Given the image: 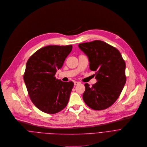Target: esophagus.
Segmentation results:
<instances>
[{
    "instance_id": "esophagus-1",
    "label": "esophagus",
    "mask_w": 147,
    "mask_h": 147,
    "mask_svg": "<svg viewBox=\"0 0 147 147\" xmlns=\"http://www.w3.org/2000/svg\"><path fill=\"white\" fill-rule=\"evenodd\" d=\"M80 84V82H74V85H75V86L78 85V84Z\"/></svg>"
}]
</instances>
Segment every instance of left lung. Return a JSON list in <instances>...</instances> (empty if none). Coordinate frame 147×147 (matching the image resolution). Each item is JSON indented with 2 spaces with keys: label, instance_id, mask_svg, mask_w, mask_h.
<instances>
[{
  "label": "left lung",
  "instance_id": "8db88e82",
  "mask_svg": "<svg viewBox=\"0 0 147 147\" xmlns=\"http://www.w3.org/2000/svg\"><path fill=\"white\" fill-rule=\"evenodd\" d=\"M89 57L90 69L96 71V83H85L84 102L94 110L111 107L119 97L126 83V64L119 51L101 40L79 44Z\"/></svg>",
  "mask_w": 147,
  "mask_h": 147
}]
</instances>
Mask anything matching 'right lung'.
Segmentation results:
<instances>
[{"instance_id":"obj_1","label":"right lung","mask_w":147,"mask_h":147,"mask_svg":"<svg viewBox=\"0 0 147 147\" xmlns=\"http://www.w3.org/2000/svg\"><path fill=\"white\" fill-rule=\"evenodd\" d=\"M72 49V45L47 46L37 50L26 63L24 80L28 94L43 112L54 114L68 104L74 84L58 80L55 75Z\"/></svg>"}]
</instances>
